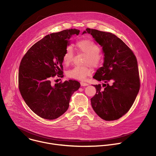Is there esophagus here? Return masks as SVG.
I'll use <instances>...</instances> for the list:
<instances>
[{"label":"esophagus","mask_w":156,"mask_h":156,"mask_svg":"<svg viewBox=\"0 0 156 156\" xmlns=\"http://www.w3.org/2000/svg\"><path fill=\"white\" fill-rule=\"evenodd\" d=\"M80 84H81V86H88V85H89L87 83H84V82H83V81H81V82L80 83Z\"/></svg>","instance_id":"obj_1"}]
</instances>
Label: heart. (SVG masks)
Listing matches in <instances>:
<instances>
[{
    "mask_svg": "<svg viewBox=\"0 0 156 156\" xmlns=\"http://www.w3.org/2000/svg\"><path fill=\"white\" fill-rule=\"evenodd\" d=\"M76 48L80 52L86 55L84 64H90L94 67L97 68L101 66L103 58L99 54L100 46L93 40L89 38H84L76 43ZM73 51L71 46H67L63 55L62 60L65 65L69 66L73 59ZM90 65L83 66H76L67 72V76L72 79L84 80L87 76L93 73V69Z\"/></svg>",
    "mask_w": 156,
    "mask_h": 156,
    "instance_id": "heart-1",
    "label": "heart"
}]
</instances>
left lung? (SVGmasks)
<instances>
[{"instance_id": "1", "label": "left lung", "mask_w": 156, "mask_h": 156, "mask_svg": "<svg viewBox=\"0 0 156 156\" xmlns=\"http://www.w3.org/2000/svg\"><path fill=\"white\" fill-rule=\"evenodd\" d=\"M84 33L92 35L102 46L105 56L103 66L93 76L104 84L93 85L97 92L90 98L92 108L103 119L117 120L129 111L140 88L136 56L122 40L112 33L89 28Z\"/></svg>"}]
</instances>
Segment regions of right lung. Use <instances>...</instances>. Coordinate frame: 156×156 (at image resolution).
Segmentation results:
<instances>
[{"instance_id":"1","label":"right lung","mask_w":156,"mask_h":156,"mask_svg":"<svg viewBox=\"0 0 156 156\" xmlns=\"http://www.w3.org/2000/svg\"><path fill=\"white\" fill-rule=\"evenodd\" d=\"M77 29H66L45 36L23 56L19 69L18 87L30 109L41 118L53 120L69 108L71 96L80 87L73 80L52 85L51 80L62 78V57L69 39Z\"/></svg>"}]
</instances>
